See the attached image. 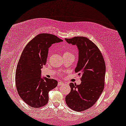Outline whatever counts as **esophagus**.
<instances>
[{
	"label": "esophagus",
	"instance_id": "obj_1",
	"mask_svg": "<svg viewBox=\"0 0 126 126\" xmlns=\"http://www.w3.org/2000/svg\"><path fill=\"white\" fill-rule=\"evenodd\" d=\"M64 84V83L63 81H58V86H61V85H63Z\"/></svg>",
	"mask_w": 126,
	"mask_h": 126
}]
</instances>
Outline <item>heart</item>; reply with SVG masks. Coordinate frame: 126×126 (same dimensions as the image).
I'll return each instance as SVG.
<instances>
[{"mask_svg": "<svg viewBox=\"0 0 126 126\" xmlns=\"http://www.w3.org/2000/svg\"><path fill=\"white\" fill-rule=\"evenodd\" d=\"M69 54H72L71 53L69 52V51H65L63 52V56H68V55H69Z\"/></svg>", "mask_w": 126, "mask_h": 126, "instance_id": "b5f03b06", "label": "heart"}]
</instances>
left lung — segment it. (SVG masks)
<instances>
[{
	"mask_svg": "<svg viewBox=\"0 0 126 126\" xmlns=\"http://www.w3.org/2000/svg\"><path fill=\"white\" fill-rule=\"evenodd\" d=\"M65 40L77 46L79 60L75 72L81 76L80 85L70 84L71 91L65 101L74 111H85L95 104L104 89L105 61L97 46L87 37H75Z\"/></svg>",
	"mask_w": 126,
	"mask_h": 126,
	"instance_id": "obj_1",
	"label": "left lung"
}]
</instances>
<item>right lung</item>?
<instances>
[{
    "label": "right lung",
    "mask_w": 126,
    "mask_h": 126,
    "mask_svg": "<svg viewBox=\"0 0 126 126\" xmlns=\"http://www.w3.org/2000/svg\"><path fill=\"white\" fill-rule=\"evenodd\" d=\"M63 41L53 34H39L22 51L16 66L15 83L19 95L30 107L45 106L49 101V92L57 86V81L54 79L41 78V69L46 64L51 45Z\"/></svg>",
    "instance_id": "add662e5"
}]
</instances>
